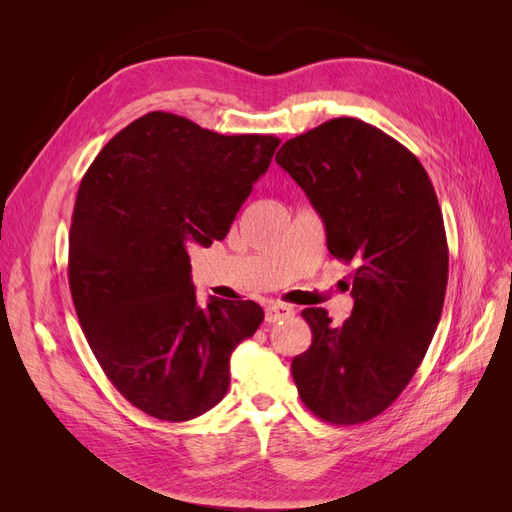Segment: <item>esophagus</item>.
<instances>
[{
	"instance_id": "34e87169",
	"label": "esophagus",
	"mask_w": 512,
	"mask_h": 512,
	"mask_svg": "<svg viewBox=\"0 0 512 512\" xmlns=\"http://www.w3.org/2000/svg\"><path fill=\"white\" fill-rule=\"evenodd\" d=\"M294 312L292 307L284 305V303H269L265 307V318L267 322H277V320H284V318H290Z\"/></svg>"
}]
</instances>
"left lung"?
Wrapping results in <instances>:
<instances>
[{
  "instance_id": "obj_1",
  "label": "left lung",
  "mask_w": 512,
  "mask_h": 512,
  "mask_svg": "<svg viewBox=\"0 0 512 512\" xmlns=\"http://www.w3.org/2000/svg\"><path fill=\"white\" fill-rule=\"evenodd\" d=\"M275 162L318 211L331 256L354 265L342 327L322 307L301 312L312 346L292 359V378L322 421L359 425L406 389L440 322L448 245L438 196L412 151L354 117L290 138Z\"/></svg>"
}]
</instances>
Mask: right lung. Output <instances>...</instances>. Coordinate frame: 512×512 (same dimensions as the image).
<instances>
[{"instance_id":"1","label":"right lung","mask_w":512,"mask_h":512,"mask_svg":"<svg viewBox=\"0 0 512 512\" xmlns=\"http://www.w3.org/2000/svg\"><path fill=\"white\" fill-rule=\"evenodd\" d=\"M277 145L153 111L115 134L81 181L68 241L76 316L106 378L160 421L220 404L232 350L265 318L254 301L198 305L190 250L226 237Z\"/></svg>"}]
</instances>
